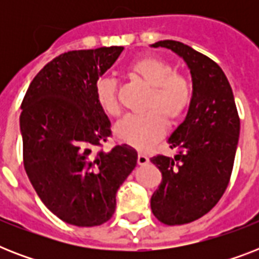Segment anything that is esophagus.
<instances>
[{"label": "esophagus", "mask_w": 259, "mask_h": 259, "mask_svg": "<svg viewBox=\"0 0 259 259\" xmlns=\"http://www.w3.org/2000/svg\"><path fill=\"white\" fill-rule=\"evenodd\" d=\"M137 162H138V165H146V164L149 162V158L146 157L144 153H140V154H138Z\"/></svg>", "instance_id": "esophagus-1"}]
</instances>
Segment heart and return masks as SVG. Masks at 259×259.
Listing matches in <instances>:
<instances>
[{"label":"heart","instance_id":"obj_1","mask_svg":"<svg viewBox=\"0 0 259 259\" xmlns=\"http://www.w3.org/2000/svg\"><path fill=\"white\" fill-rule=\"evenodd\" d=\"M130 78L140 79L150 87L145 113L127 115L115 125V136L127 145L145 148L184 117L192 103V83L184 74L175 72L172 64L154 56L134 59L126 67ZM99 107L111 117L121 113L117 101V84L111 78L99 79L95 84Z\"/></svg>","mask_w":259,"mask_h":259}]
</instances>
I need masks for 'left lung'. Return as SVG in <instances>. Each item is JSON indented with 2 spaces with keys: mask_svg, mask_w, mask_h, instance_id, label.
Wrapping results in <instances>:
<instances>
[{
  "mask_svg": "<svg viewBox=\"0 0 259 259\" xmlns=\"http://www.w3.org/2000/svg\"><path fill=\"white\" fill-rule=\"evenodd\" d=\"M153 47L180 55L192 75V103L169 138L177 154L150 158L162 173L150 199L152 212L164 225H185L204 217L223 196L233 173L241 121L229 80L212 59L173 40Z\"/></svg>",
  "mask_w": 259,
  "mask_h": 259,
  "instance_id": "obj_1",
  "label": "left lung"
}]
</instances>
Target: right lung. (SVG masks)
Returning <instances> with one entry per match:
<instances>
[{"label": "right lung", "instance_id": "add662e5", "mask_svg": "<svg viewBox=\"0 0 259 259\" xmlns=\"http://www.w3.org/2000/svg\"><path fill=\"white\" fill-rule=\"evenodd\" d=\"M123 47L68 51L33 78L21 103L24 168L38 197L59 219L79 227L113 217L115 195L137 165L127 145L102 149L111 123L95 98L98 79Z\"/></svg>", "mask_w": 259, "mask_h": 259}]
</instances>
